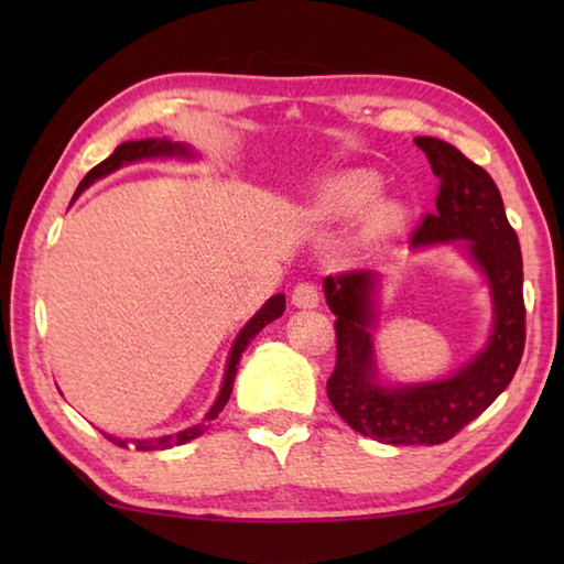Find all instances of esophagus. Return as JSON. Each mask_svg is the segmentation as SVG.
<instances>
[{"instance_id":"esophagus-1","label":"esophagus","mask_w":564,"mask_h":564,"mask_svg":"<svg viewBox=\"0 0 564 564\" xmlns=\"http://www.w3.org/2000/svg\"><path fill=\"white\" fill-rule=\"evenodd\" d=\"M291 301H293V305H299V308H316L321 301L318 285L313 281H299L293 285Z\"/></svg>"}]
</instances>
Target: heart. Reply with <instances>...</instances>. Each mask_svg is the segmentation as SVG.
<instances>
[{"mask_svg":"<svg viewBox=\"0 0 564 564\" xmlns=\"http://www.w3.org/2000/svg\"><path fill=\"white\" fill-rule=\"evenodd\" d=\"M380 194V178L373 171L356 169L346 171V174H338L330 178L326 186L321 188L316 198V216L318 218H348L362 212L368 204H373ZM400 221V212L395 206H376L370 208L366 216V224H362V234L370 241H378V238H386L388 234L395 231Z\"/></svg>","mask_w":564,"mask_h":564,"instance_id":"b5f03b06","label":"heart"}]
</instances>
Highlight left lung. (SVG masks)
<instances>
[{
	"instance_id": "8db88e82",
	"label": "left lung",
	"mask_w": 564,
	"mask_h": 564,
	"mask_svg": "<svg viewBox=\"0 0 564 564\" xmlns=\"http://www.w3.org/2000/svg\"><path fill=\"white\" fill-rule=\"evenodd\" d=\"M433 174L441 178L435 212L415 228L413 246L465 238L488 275L495 333L480 356L437 383L378 386L370 321L376 275L343 271L326 279V301L336 316V368L326 383L330 405L352 431L388 445H441L463 431L510 386L524 350L522 253L505 216L492 176L455 147L417 137Z\"/></svg>"
}]
</instances>
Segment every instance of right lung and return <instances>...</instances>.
Masks as SVG:
<instances>
[{
  "label": "right lung",
  "instance_id": "1",
  "mask_svg": "<svg viewBox=\"0 0 564 564\" xmlns=\"http://www.w3.org/2000/svg\"><path fill=\"white\" fill-rule=\"evenodd\" d=\"M174 154H181L186 156L188 151L184 144H171L169 139H144V141H127V144H121L113 149V154L109 159H104L101 164L94 166L87 176H84V181L79 184V188H76L74 198L82 194L84 188H87L91 181H97L101 176L111 174V171H117L119 166L129 164V161H139V159H151V156H174ZM285 311V295L279 293L273 295V299H269V303L263 305V308L256 313V316L246 323L241 336L236 338L234 348H231V356H228V368H226V378H224V388L221 393H218L214 408L208 410V415L204 417V423H198L194 427H186V431H181L176 435H164V437H151V441H131V445L137 447V451H166V447H174V445H181V443H188L194 441V437L204 435L208 431V425H212V420L218 417V413H221L224 405L228 403V398H231V390H234V380H236V366L238 360H241V352L246 350L248 343H251L256 338V333L263 330L265 326H269L271 321H275L279 316H283ZM111 443H117L119 447H127L129 443L127 441H117V437L107 435Z\"/></svg>",
  "mask_w": 564,
  "mask_h": 564
}]
</instances>
